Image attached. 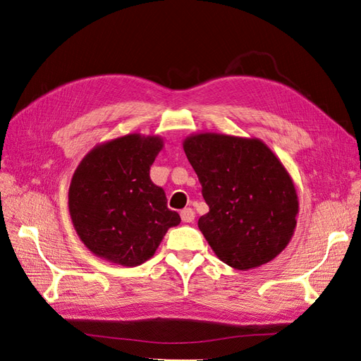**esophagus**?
Listing matches in <instances>:
<instances>
[{
	"instance_id": "obj_1",
	"label": "esophagus",
	"mask_w": 361,
	"mask_h": 361,
	"mask_svg": "<svg viewBox=\"0 0 361 361\" xmlns=\"http://www.w3.org/2000/svg\"><path fill=\"white\" fill-rule=\"evenodd\" d=\"M180 218H182L183 223H192L194 218H195V214H194L191 207H185V209L180 211Z\"/></svg>"
}]
</instances>
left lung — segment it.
Masks as SVG:
<instances>
[{"label": "left lung", "instance_id": "left-lung-1", "mask_svg": "<svg viewBox=\"0 0 361 361\" xmlns=\"http://www.w3.org/2000/svg\"><path fill=\"white\" fill-rule=\"evenodd\" d=\"M209 212L199 228L215 255L236 269L274 259L292 238L298 200L277 157L256 138L199 134L183 141Z\"/></svg>", "mask_w": 361, "mask_h": 361}]
</instances>
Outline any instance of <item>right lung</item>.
Here are the masks:
<instances>
[{"label":"right lung","mask_w":361,"mask_h":361,"mask_svg":"<svg viewBox=\"0 0 361 361\" xmlns=\"http://www.w3.org/2000/svg\"><path fill=\"white\" fill-rule=\"evenodd\" d=\"M159 137L129 134L97 146L76 169L69 211L81 241L94 255L125 267L154 256L164 235L180 223L149 171Z\"/></svg>","instance_id":"obj_1"}]
</instances>
